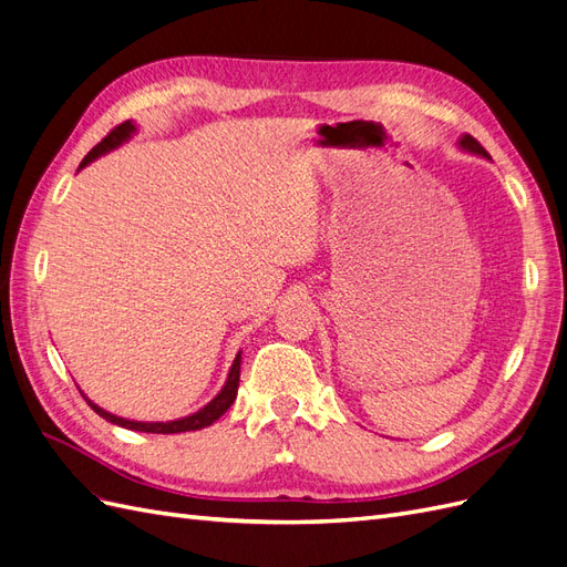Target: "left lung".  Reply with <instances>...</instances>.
Instances as JSON below:
<instances>
[{"label":"left lung","instance_id":"8db88e82","mask_svg":"<svg viewBox=\"0 0 567 567\" xmlns=\"http://www.w3.org/2000/svg\"><path fill=\"white\" fill-rule=\"evenodd\" d=\"M458 146L463 148V151H468V153H475V156H483V158H489V153L480 146V142L477 140H473L471 134H463L461 140H458Z\"/></svg>","mask_w":567,"mask_h":567}]
</instances>
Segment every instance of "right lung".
Instances as JSON below:
<instances>
[{
    "instance_id": "add662e5",
    "label": "right lung",
    "mask_w": 567,
    "mask_h": 567,
    "mask_svg": "<svg viewBox=\"0 0 567 567\" xmlns=\"http://www.w3.org/2000/svg\"><path fill=\"white\" fill-rule=\"evenodd\" d=\"M134 132H136V127H134L132 120H127V123H123V125H117L115 130H111L106 140H101V142L87 153V156L82 158L80 169H82L84 165H90L92 161H96L99 156H104V153H109L111 148H115V146H120L123 142H127ZM238 375H241V352L236 354L234 364H231V369H229V375H227V383H225V388H221V390L217 392L215 400H210L208 404H205L203 409H198L196 414H192V416H184V419H177V421H167V423L127 421V419H120V416H115V414H109L106 409L96 406V404H94L92 400H87V398H84V400H87V404L96 411V414H99L101 419H106V421H111V423H115V425H120V427H127V431L173 435V433H186V431H200V427L215 423L221 414H225V411H227V409L234 404V400H236Z\"/></svg>"
}]
</instances>
